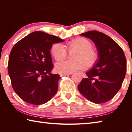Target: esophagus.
Listing matches in <instances>:
<instances>
[{
	"label": "esophagus",
	"mask_w": 132,
	"mask_h": 132,
	"mask_svg": "<svg viewBox=\"0 0 132 132\" xmlns=\"http://www.w3.org/2000/svg\"><path fill=\"white\" fill-rule=\"evenodd\" d=\"M71 73H61V74H60V76L61 77H62V76H68V75H71Z\"/></svg>",
	"instance_id": "34e87169"
}]
</instances>
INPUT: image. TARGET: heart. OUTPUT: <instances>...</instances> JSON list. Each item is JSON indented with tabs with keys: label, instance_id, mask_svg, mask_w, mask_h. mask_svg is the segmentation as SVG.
Listing matches in <instances>:
<instances>
[{
	"label": "heart",
	"instance_id": "b5f03b06",
	"mask_svg": "<svg viewBox=\"0 0 132 132\" xmlns=\"http://www.w3.org/2000/svg\"><path fill=\"white\" fill-rule=\"evenodd\" d=\"M66 47L61 44H53L51 49V52L56 61H60L65 58L69 51L78 50L73 56L75 61H63L57 62L55 69L61 73H72L78 70H84L87 68L93 66L97 63L98 53L93 48V43L84 37H79L70 41L66 44Z\"/></svg>",
	"mask_w": 132,
	"mask_h": 132
}]
</instances>
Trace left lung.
<instances>
[{"instance_id":"8db88e82","label":"left lung","mask_w":132,"mask_h":132,"mask_svg":"<svg viewBox=\"0 0 132 132\" xmlns=\"http://www.w3.org/2000/svg\"><path fill=\"white\" fill-rule=\"evenodd\" d=\"M97 46L99 55L97 63L86 73L78 86L80 93L95 104L108 102L121 87L126 73V59L121 47L111 38L97 31L81 34ZM93 80L94 82H92Z\"/></svg>"}]
</instances>
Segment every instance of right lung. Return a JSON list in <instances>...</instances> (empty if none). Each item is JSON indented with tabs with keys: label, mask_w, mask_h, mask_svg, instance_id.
I'll return each instance as SVG.
<instances>
[{
	"label": "right lung",
	"mask_w": 132,
	"mask_h": 132,
	"mask_svg": "<svg viewBox=\"0 0 132 132\" xmlns=\"http://www.w3.org/2000/svg\"><path fill=\"white\" fill-rule=\"evenodd\" d=\"M63 40L42 31H35L20 40L10 53L8 73L12 87L26 102L44 104L57 92L59 75L53 68L50 50Z\"/></svg>",
	"instance_id": "obj_1"
}]
</instances>
